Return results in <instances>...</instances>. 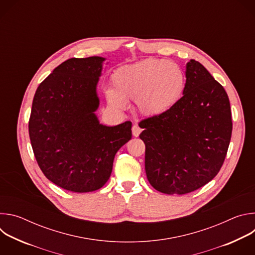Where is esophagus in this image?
<instances>
[{"label": "esophagus", "mask_w": 255, "mask_h": 255, "mask_svg": "<svg viewBox=\"0 0 255 255\" xmlns=\"http://www.w3.org/2000/svg\"><path fill=\"white\" fill-rule=\"evenodd\" d=\"M141 131H142V129H141L138 125H133V127H132V133H133V136H134V137H138L139 134L141 133Z\"/></svg>", "instance_id": "1"}]
</instances>
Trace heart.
<instances>
[{
	"instance_id": "obj_1",
	"label": "heart",
	"mask_w": 255,
	"mask_h": 255,
	"mask_svg": "<svg viewBox=\"0 0 255 255\" xmlns=\"http://www.w3.org/2000/svg\"><path fill=\"white\" fill-rule=\"evenodd\" d=\"M112 83L113 89L106 91L111 106L122 110L126 101H135L139 113L157 116L178 101L186 87V76L176 63L152 57L120 67Z\"/></svg>"
}]
</instances>
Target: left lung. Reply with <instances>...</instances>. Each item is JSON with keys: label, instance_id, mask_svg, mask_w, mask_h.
<instances>
[{"label": "left lung", "instance_id": "obj_1", "mask_svg": "<svg viewBox=\"0 0 255 255\" xmlns=\"http://www.w3.org/2000/svg\"><path fill=\"white\" fill-rule=\"evenodd\" d=\"M186 87L166 112L144 119L145 171L160 193L194 192L219 172L232 134L228 95L199 61L187 63Z\"/></svg>", "mask_w": 255, "mask_h": 255}]
</instances>
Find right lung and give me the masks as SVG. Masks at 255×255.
Segmentation results:
<instances>
[{
	"label": "right lung",
	"mask_w": 255,
	"mask_h": 255,
	"mask_svg": "<svg viewBox=\"0 0 255 255\" xmlns=\"http://www.w3.org/2000/svg\"><path fill=\"white\" fill-rule=\"evenodd\" d=\"M106 58H69L37 88L29 136L37 163L56 186L75 193L101 189L117 151L131 137L132 123L106 126L96 115L97 85Z\"/></svg>",
	"instance_id": "add662e5"
}]
</instances>
